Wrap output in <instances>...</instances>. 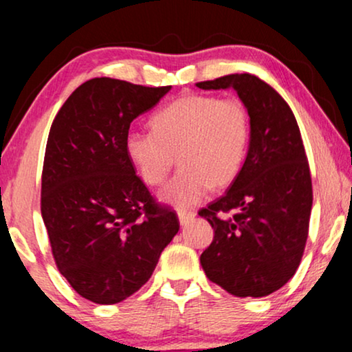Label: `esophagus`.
Segmentation results:
<instances>
[{
    "mask_svg": "<svg viewBox=\"0 0 352 352\" xmlns=\"http://www.w3.org/2000/svg\"><path fill=\"white\" fill-rule=\"evenodd\" d=\"M177 217H179V223L183 225V227H186V225H189L190 222L194 220V217H196V214L190 210H177Z\"/></svg>",
    "mask_w": 352,
    "mask_h": 352,
    "instance_id": "esophagus-1",
    "label": "esophagus"
}]
</instances>
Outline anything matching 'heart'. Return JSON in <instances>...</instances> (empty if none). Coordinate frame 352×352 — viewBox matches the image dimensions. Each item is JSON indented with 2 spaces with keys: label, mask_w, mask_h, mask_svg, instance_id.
<instances>
[{
  "label": "heart",
  "mask_w": 352,
  "mask_h": 352,
  "mask_svg": "<svg viewBox=\"0 0 352 352\" xmlns=\"http://www.w3.org/2000/svg\"><path fill=\"white\" fill-rule=\"evenodd\" d=\"M150 124L153 132L133 130L125 137V151L148 186L166 179L177 156L181 169L162 190L164 202L194 206L210 188H225L241 171L251 135L241 99L186 94L156 112Z\"/></svg>",
  "instance_id": "heart-1"
}]
</instances>
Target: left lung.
I'll list each match as a JSON object with an SVG mask.
<instances>
[{
	"label": "left lung",
	"instance_id": "8db88e82",
	"mask_svg": "<svg viewBox=\"0 0 352 352\" xmlns=\"http://www.w3.org/2000/svg\"><path fill=\"white\" fill-rule=\"evenodd\" d=\"M196 86L235 89L251 125L241 171L222 197L199 210L215 232L202 269L232 296H269L296 274L309 236L314 190L300 129L280 94L250 73Z\"/></svg>",
	"mask_w": 352,
	"mask_h": 352
}]
</instances>
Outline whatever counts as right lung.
Returning a JSON list of instances; mask_svg holds the SVG:
<instances>
[{
  "mask_svg": "<svg viewBox=\"0 0 352 352\" xmlns=\"http://www.w3.org/2000/svg\"><path fill=\"white\" fill-rule=\"evenodd\" d=\"M171 86L93 78L55 116L42 169L41 212L60 274L81 297L122 302L153 274L179 230L125 151L130 124Z\"/></svg>",
  "mask_w": 352,
  "mask_h": 352,
  "instance_id": "right-lung-1",
  "label": "right lung"
}]
</instances>
